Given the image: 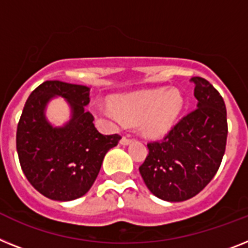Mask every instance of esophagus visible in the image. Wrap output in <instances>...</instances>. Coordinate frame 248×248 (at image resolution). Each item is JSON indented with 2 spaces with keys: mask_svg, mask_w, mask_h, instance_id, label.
I'll use <instances>...</instances> for the list:
<instances>
[{
  "mask_svg": "<svg viewBox=\"0 0 248 248\" xmlns=\"http://www.w3.org/2000/svg\"><path fill=\"white\" fill-rule=\"evenodd\" d=\"M120 142H121V145L126 146V145H130V143L132 142V140H131V139H128V137H122Z\"/></svg>",
  "mask_w": 248,
  "mask_h": 248,
  "instance_id": "34e87169",
  "label": "esophagus"
}]
</instances>
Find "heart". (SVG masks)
Returning <instances> with one entry per match:
<instances>
[{"label": "heart", "instance_id": "b5f03b06", "mask_svg": "<svg viewBox=\"0 0 248 248\" xmlns=\"http://www.w3.org/2000/svg\"><path fill=\"white\" fill-rule=\"evenodd\" d=\"M183 107L184 98L178 89L159 88L116 97L105 114L116 122H139L145 135L163 137L174 128Z\"/></svg>", "mask_w": 248, "mask_h": 248}]
</instances>
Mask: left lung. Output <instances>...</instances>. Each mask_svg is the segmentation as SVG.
I'll list each match as a JSON object with an SVG mask.
<instances>
[{
  "instance_id": "left-lung-1",
  "label": "left lung",
  "mask_w": 248,
  "mask_h": 248,
  "mask_svg": "<svg viewBox=\"0 0 248 248\" xmlns=\"http://www.w3.org/2000/svg\"><path fill=\"white\" fill-rule=\"evenodd\" d=\"M194 84L197 106L161 141L147 143L149 155L139 168L155 197L166 202L193 198L216 175L227 142V112L222 95L201 77Z\"/></svg>"
}]
</instances>
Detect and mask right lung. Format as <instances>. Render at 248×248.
<instances>
[{
  "instance_id": "right-lung-1",
  "label": "right lung",
  "mask_w": 248,
  "mask_h": 248,
  "mask_svg": "<svg viewBox=\"0 0 248 248\" xmlns=\"http://www.w3.org/2000/svg\"><path fill=\"white\" fill-rule=\"evenodd\" d=\"M89 87L46 80L29 95L17 124L16 149L30 184L49 199L69 202L87 193L97 179L108 150L121 136L102 135L94 127ZM57 96L63 98L71 117L62 126L47 120L46 109Z\"/></svg>"
}]
</instances>
